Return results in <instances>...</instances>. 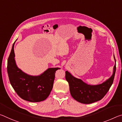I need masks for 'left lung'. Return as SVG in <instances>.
<instances>
[{"instance_id":"8db88e82","label":"left lung","mask_w":122,"mask_h":122,"mask_svg":"<svg viewBox=\"0 0 122 122\" xmlns=\"http://www.w3.org/2000/svg\"><path fill=\"white\" fill-rule=\"evenodd\" d=\"M115 60L116 61L115 57ZM116 68L115 64L112 75L104 83L96 86L88 85L81 80L74 77L68 71H66V79L69 83L71 96L78 102L84 104H90L101 100L108 92L113 83Z\"/></svg>"}]
</instances>
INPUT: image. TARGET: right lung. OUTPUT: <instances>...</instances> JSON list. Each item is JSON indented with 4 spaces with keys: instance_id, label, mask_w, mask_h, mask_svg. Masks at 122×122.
Wrapping results in <instances>:
<instances>
[{
    "instance_id": "obj_1",
    "label": "right lung",
    "mask_w": 122,
    "mask_h": 122,
    "mask_svg": "<svg viewBox=\"0 0 122 122\" xmlns=\"http://www.w3.org/2000/svg\"><path fill=\"white\" fill-rule=\"evenodd\" d=\"M14 45V43L7 60V69L10 83L18 96L23 100L32 102L44 101L52 90L55 71L60 68H48L38 76L27 75L16 65Z\"/></svg>"
}]
</instances>
